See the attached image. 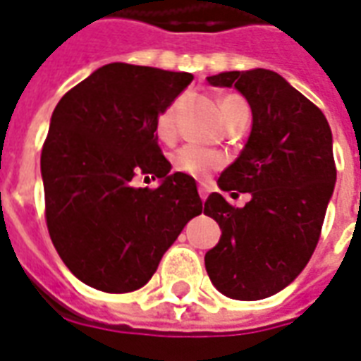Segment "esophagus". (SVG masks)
<instances>
[{"label": "esophagus", "instance_id": "34e87169", "mask_svg": "<svg viewBox=\"0 0 361 361\" xmlns=\"http://www.w3.org/2000/svg\"><path fill=\"white\" fill-rule=\"evenodd\" d=\"M208 193H210V188H208V185H204V183H201V185H199V195H201L202 201H207Z\"/></svg>", "mask_w": 361, "mask_h": 361}]
</instances>
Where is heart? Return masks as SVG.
<instances>
[{
	"instance_id": "obj_1",
	"label": "heart",
	"mask_w": 361,
	"mask_h": 361,
	"mask_svg": "<svg viewBox=\"0 0 361 361\" xmlns=\"http://www.w3.org/2000/svg\"><path fill=\"white\" fill-rule=\"evenodd\" d=\"M245 101L235 95H229V97H224L220 101V114L224 118V114L228 113L229 109L235 105H243ZM176 106L178 103H172L168 106L164 113L159 116V122H157V132H159L160 137H170L173 132V118H176ZM173 166L180 172H185L193 178H204L208 172H212L218 166H221V154L210 151V149H204V147L199 145H183L181 149H178L172 157Z\"/></svg>"
}]
</instances>
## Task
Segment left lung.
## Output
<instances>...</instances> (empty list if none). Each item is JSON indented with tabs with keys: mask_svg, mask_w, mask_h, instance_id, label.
<instances>
[{
	"mask_svg": "<svg viewBox=\"0 0 361 361\" xmlns=\"http://www.w3.org/2000/svg\"><path fill=\"white\" fill-rule=\"evenodd\" d=\"M235 87L252 111L241 154L221 172V191L250 193L243 208L220 193L204 202L221 237L204 256L210 281L235 300H260L295 281L314 255L337 181L327 118L277 72L229 71L208 76Z\"/></svg>",
	"mask_w": 361,
	"mask_h": 361,
	"instance_id": "left-lung-1",
	"label": "left lung"
}]
</instances>
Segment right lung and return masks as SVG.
Returning <instances> with one entry per match:
<instances>
[{"label":"right lung","mask_w":361,"mask_h":361,"mask_svg":"<svg viewBox=\"0 0 361 361\" xmlns=\"http://www.w3.org/2000/svg\"><path fill=\"white\" fill-rule=\"evenodd\" d=\"M193 80L128 63L92 72L59 101L42 149L45 218L61 260L105 293L143 287L191 218L197 183L160 153L157 122ZM153 173L157 190L135 188Z\"/></svg>","instance_id":"1"}]
</instances>
